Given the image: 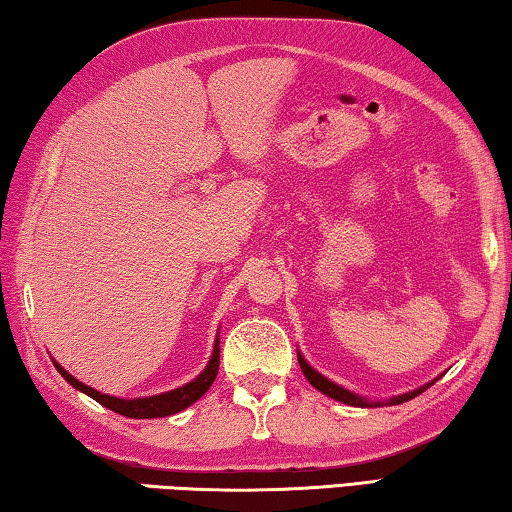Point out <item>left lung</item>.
<instances>
[{"label": "left lung", "instance_id": "left-lung-1", "mask_svg": "<svg viewBox=\"0 0 512 512\" xmlns=\"http://www.w3.org/2000/svg\"><path fill=\"white\" fill-rule=\"evenodd\" d=\"M297 360H299V367H301V372H304V376H306V379H308V383L313 385V388H317V390H320V392H324L326 397H331V399H335V401H342V404H347V406H358V408L397 406V404H404V401L415 399L417 395H422V392H424L426 388H431V385H433V381H431V383L422 385V388H417V390H410V392H406V395H397V397H392V399H385V401H370V399H365V397L356 395V392H351V390H347V388H342V385H338V383L329 381V379H326V376H322L320 372L313 370V367L306 363V358L301 356L299 351H297ZM435 381H438V379H435Z\"/></svg>", "mask_w": 512, "mask_h": 512}]
</instances>
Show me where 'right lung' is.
Returning <instances> with one entry per match:
<instances>
[{
    "label": "right lung",
    "mask_w": 512,
    "mask_h": 512,
    "mask_svg": "<svg viewBox=\"0 0 512 512\" xmlns=\"http://www.w3.org/2000/svg\"><path fill=\"white\" fill-rule=\"evenodd\" d=\"M54 367L58 370V374L63 376V379L72 385V388L81 390L83 395L92 397L99 404L111 408L113 413L117 415H124V417H131V420H152V417H167V415H174V413H181L183 408H188L190 404H195L199 397L206 395V390L211 388L217 370H220V335H217L215 340V347H213V356L208 360V365L204 367V372H201L197 379H192L190 383L181 385L177 390H170V392H163V395H154V397H138V399H120V397H111V395H102V392H97L95 388H90V385L81 383L79 379H74V376L63 370L61 365L54 360Z\"/></svg>",
    "instance_id": "right-lung-1"
}]
</instances>
